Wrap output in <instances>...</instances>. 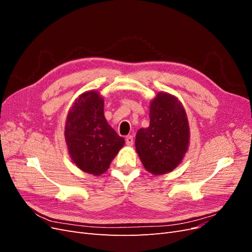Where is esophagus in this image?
<instances>
[{"mask_svg": "<svg viewBox=\"0 0 252 252\" xmlns=\"http://www.w3.org/2000/svg\"><path fill=\"white\" fill-rule=\"evenodd\" d=\"M126 144L128 145V146H132L133 145V136L132 135L126 136Z\"/></svg>", "mask_w": 252, "mask_h": 252, "instance_id": "esophagus-1", "label": "esophagus"}]
</instances>
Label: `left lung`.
Here are the masks:
<instances>
[{
	"mask_svg": "<svg viewBox=\"0 0 252 252\" xmlns=\"http://www.w3.org/2000/svg\"><path fill=\"white\" fill-rule=\"evenodd\" d=\"M150 124L135 135V149L149 172L156 175L170 172L184 158L189 144L186 112L178 98L158 94L150 104Z\"/></svg>",
	"mask_w": 252,
	"mask_h": 252,
	"instance_id": "left-lung-1",
	"label": "left lung"
}]
</instances>
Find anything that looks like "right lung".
<instances>
[{
    "label": "right lung",
    "mask_w": 252,
    "mask_h": 252,
    "mask_svg": "<svg viewBox=\"0 0 252 252\" xmlns=\"http://www.w3.org/2000/svg\"><path fill=\"white\" fill-rule=\"evenodd\" d=\"M65 140L74 164L94 175L107 170L125 144L108 125L104 100L95 91H88L75 100L67 117Z\"/></svg>",
    "instance_id": "1"
}]
</instances>
